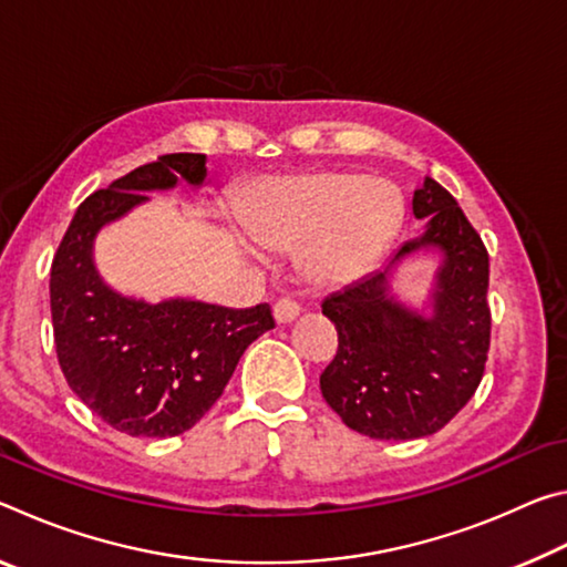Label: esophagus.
<instances>
[{"label": "esophagus", "mask_w": 567, "mask_h": 567, "mask_svg": "<svg viewBox=\"0 0 567 567\" xmlns=\"http://www.w3.org/2000/svg\"><path fill=\"white\" fill-rule=\"evenodd\" d=\"M272 312H275V320L285 324V322H292L297 315H300V305L290 300V297H282V300L275 302Z\"/></svg>", "instance_id": "34e87169"}]
</instances>
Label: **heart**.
Here are the masks:
<instances>
[{"label":"heart","instance_id":"b5f03b06","mask_svg":"<svg viewBox=\"0 0 567 567\" xmlns=\"http://www.w3.org/2000/svg\"><path fill=\"white\" fill-rule=\"evenodd\" d=\"M400 219L395 185L352 169L267 182L245 209L247 233L262 247L292 249L312 238L305 272L322 285L358 277L390 243Z\"/></svg>","mask_w":567,"mask_h":567}]
</instances>
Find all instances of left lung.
<instances>
[{"instance_id": "1", "label": "left lung", "mask_w": 567, "mask_h": 567, "mask_svg": "<svg viewBox=\"0 0 567 567\" xmlns=\"http://www.w3.org/2000/svg\"><path fill=\"white\" fill-rule=\"evenodd\" d=\"M427 217L420 239L402 245L395 265L420 247H440L435 315L420 318L388 297V270L344 287L322 302L338 330V352L320 390L342 422L375 440H415L445 427L483 380L491 350V260L455 197L435 179L412 195Z\"/></svg>"}]
</instances>
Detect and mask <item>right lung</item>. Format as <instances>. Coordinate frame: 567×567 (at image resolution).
Here are the masks:
<instances>
[{"instance_id":"add662e5","label":"right lung","mask_w":567,"mask_h":567,"mask_svg":"<svg viewBox=\"0 0 567 567\" xmlns=\"http://www.w3.org/2000/svg\"><path fill=\"white\" fill-rule=\"evenodd\" d=\"M185 177L199 185L207 157L162 155L97 189L76 207L56 247L50 305L66 385L107 425L132 437H175L223 395L243 352L275 328L270 305L247 310L169 300L147 305L112 292L92 265L102 225L145 203V189Z\"/></svg>"}]
</instances>
